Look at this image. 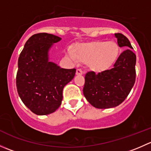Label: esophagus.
Masks as SVG:
<instances>
[{
    "label": "esophagus",
    "mask_w": 151,
    "mask_h": 151,
    "mask_svg": "<svg viewBox=\"0 0 151 151\" xmlns=\"http://www.w3.org/2000/svg\"><path fill=\"white\" fill-rule=\"evenodd\" d=\"M76 74L77 75H82V74H83V70L80 69V68H77V71H76Z\"/></svg>",
    "instance_id": "34e87169"
}]
</instances>
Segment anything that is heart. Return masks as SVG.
<instances>
[{"label":"heart","mask_w":151,"mask_h":151,"mask_svg":"<svg viewBox=\"0 0 151 151\" xmlns=\"http://www.w3.org/2000/svg\"><path fill=\"white\" fill-rule=\"evenodd\" d=\"M119 47L115 42H97L77 47V55L68 50V55L74 61L79 59L88 62V66L95 71H103L110 68L118 59Z\"/></svg>","instance_id":"1"}]
</instances>
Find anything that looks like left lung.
<instances>
[{"instance_id": "obj_1", "label": "left lung", "mask_w": 151, "mask_h": 151, "mask_svg": "<svg viewBox=\"0 0 151 151\" xmlns=\"http://www.w3.org/2000/svg\"><path fill=\"white\" fill-rule=\"evenodd\" d=\"M120 47L129 48L123 51L113 68L96 74H85L83 88L87 101L98 109H108L121 104L133 88L136 78V55L132 51L129 39L121 33H115Z\"/></svg>"}]
</instances>
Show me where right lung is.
Masks as SVG:
<instances>
[{
  "instance_id": "1",
  "label": "right lung",
  "mask_w": 151,
  "mask_h": 151,
  "mask_svg": "<svg viewBox=\"0 0 151 151\" xmlns=\"http://www.w3.org/2000/svg\"><path fill=\"white\" fill-rule=\"evenodd\" d=\"M60 40L61 38L47 33L33 35L18 59V94L24 104L36 115L54 112L61 104L63 88L75 75V68H60L49 60L50 50Z\"/></svg>"
}]
</instances>
